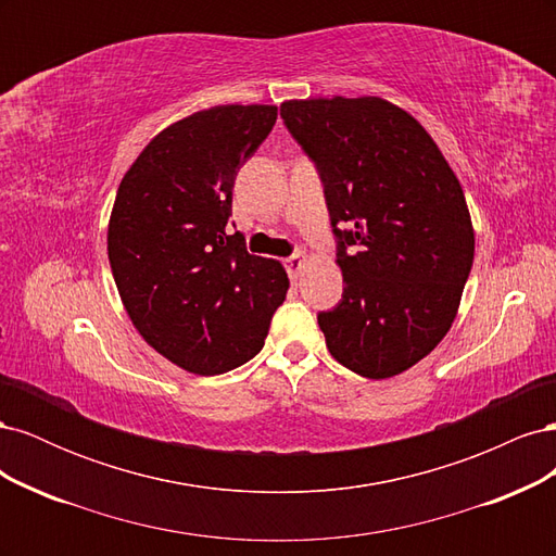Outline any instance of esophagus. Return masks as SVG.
I'll list each match as a JSON object with an SVG mask.
<instances>
[{
  "label": "esophagus",
  "mask_w": 556,
  "mask_h": 556,
  "mask_svg": "<svg viewBox=\"0 0 556 556\" xmlns=\"http://www.w3.org/2000/svg\"><path fill=\"white\" fill-rule=\"evenodd\" d=\"M282 264H285V268H288L290 278L296 280L299 274H301V268H304V264H306V255H304V252H294V255H290Z\"/></svg>",
  "instance_id": "34e87169"
}]
</instances>
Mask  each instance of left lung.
<instances>
[{"label":"left lung","instance_id":"1","mask_svg":"<svg viewBox=\"0 0 556 556\" xmlns=\"http://www.w3.org/2000/svg\"><path fill=\"white\" fill-rule=\"evenodd\" d=\"M325 188L343 296L317 313L331 357L392 378L443 341L473 266L464 190L413 115L378 97L285 102Z\"/></svg>","mask_w":556,"mask_h":556}]
</instances>
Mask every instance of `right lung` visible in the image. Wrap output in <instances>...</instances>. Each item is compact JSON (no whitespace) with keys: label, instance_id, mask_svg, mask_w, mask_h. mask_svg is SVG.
<instances>
[{"label":"right lung","instance_id":"add662e5","mask_svg":"<svg viewBox=\"0 0 556 556\" xmlns=\"http://www.w3.org/2000/svg\"><path fill=\"white\" fill-rule=\"evenodd\" d=\"M276 117V106L199 111L157 134L117 188V292L146 343L190 374L220 376L255 357L288 294L285 268L227 229L233 180Z\"/></svg>","mask_w":556,"mask_h":556}]
</instances>
